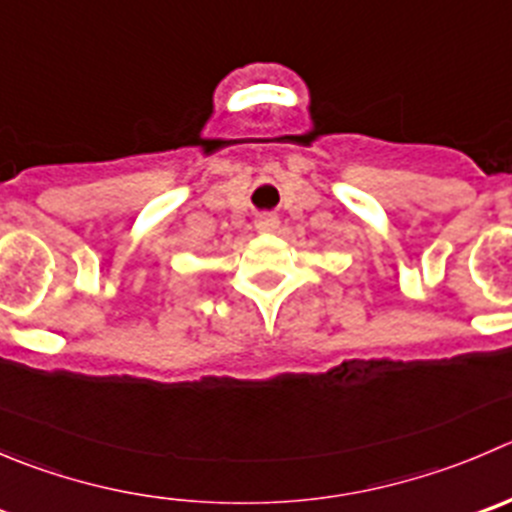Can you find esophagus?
I'll return each mask as SVG.
<instances>
[{
  "label": "esophagus",
  "mask_w": 512,
  "mask_h": 512,
  "mask_svg": "<svg viewBox=\"0 0 512 512\" xmlns=\"http://www.w3.org/2000/svg\"><path fill=\"white\" fill-rule=\"evenodd\" d=\"M277 225H280V220H277L275 215H270V212H265V215H257V220H255V227L260 232H275Z\"/></svg>",
  "instance_id": "esophagus-1"
}]
</instances>
